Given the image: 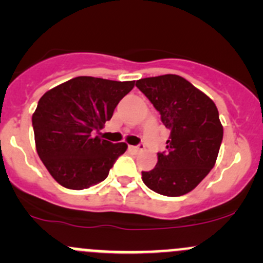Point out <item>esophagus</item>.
Masks as SVG:
<instances>
[{
  "mask_svg": "<svg viewBox=\"0 0 263 263\" xmlns=\"http://www.w3.org/2000/svg\"><path fill=\"white\" fill-rule=\"evenodd\" d=\"M129 150L132 151V153H141V151L145 150V145L144 144H140L137 145V146H129Z\"/></svg>",
  "mask_w": 263,
  "mask_h": 263,
  "instance_id": "34e87169",
  "label": "esophagus"
}]
</instances>
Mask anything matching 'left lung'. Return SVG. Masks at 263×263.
Here are the masks:
<instances>
[{"instance_id":"obj_1","label":"left lung","mask_w":263,"mask_h":263,"mask_svg":"<svg viewBox=\"0 0 263 263\" xmlns=\"http://www.w3.org/2000/svg\"><path fill=\"white\" fill-rule=\"evenodd\" d=\"M136 86L171 131L166 150L158 153L155 168L142 172V181L159 195H185L197 187L216 163L222 141L216 105L178 75L140 79Z\"/></svg>"}]
</instances>
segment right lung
<instances>
[{
    "label": "right lung",
    "mask_w": 263,
    "mask_h": 263,
    "mask_svg": "<svg viewBox=\"0 0 263 263\" xmlns=\"http://www.w3.org/2000/svg\"><path fill=\"white\" fill-rule=\"evenodd\" d=\"M134 86L135 81L79 76L39 99L31 118L36 153L61 185L84 190L107 178L127 144H112L94 134Z\"/></svg>",
    "instance_id": "right-lung-1"
}]
</instances>
